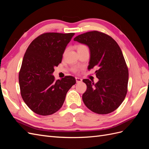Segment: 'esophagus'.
Masks as SVG:
<instances>
[{"label":"esophagus","mask_w":149,"mask_h":149,"mask_svg":"<svg viewBox=\"0 0 149 149\" xmlns=\"http://www.w3.org/2000/svg\"><path fill=\"white\" fill-rule=\"evenodd\" d=\"M76 83H79L82 82V79H81L79 78H76Z\"/></svg>","instance_id":"34e87169"}]
</instances>
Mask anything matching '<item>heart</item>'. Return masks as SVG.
<instances>
[{
    "mask_svg": "<svg viewBox=\"0 0 149 149\" xmlns=\"http://www.w3.org/2000/svg\"><path fill=\"white\" fill-rule=\"evenodd\" d=\"M86 48H87V47L86 46V45H83V44L78 45L77 46V47H76V48H77V50H78V51L79 50V49H81ZM74 72H76V71H77V70L74 69Z\"/></svg>",
    "mask_w": 149,
    "mask_h": 149,
    "instance_id": "1",
    "label": "heart"
}]
</instances>
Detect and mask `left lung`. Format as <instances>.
<instances>
[{
	"label": "left lung",
	"mask_w": 149,
	"mask_h": 149,
	"mask_svg": "<svg viewBox=\"0 0 149 149\" xmlns=\"http://www.w3.org/2000/svg\"><path fill=\"white\" fill-rule=\"evenodd\" d=\"M74 40L90 49L88 70L97 69L96 83L83 80L87 86L82 96L84 104L96 114L111 113L119 107L127 93L129 70L123 52L113 38L101 31H88Z\"/></svg>",
	"instance_id": "obj_1"
}]
</instances>
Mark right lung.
<instances>
[{
	"instance_id": "add662e5",
	"label": "right lung",
	"mask_w": 149,
	"mask_h": 149,
	"mask_svg": "<svg viewBox=\"0 0 149 149\" xmlns=\"http://www.w3.org/2000/svg\"><path fill=\"white\" fill-rule=\"evenodd\" d=\"M74 33H45L26 49L19 74L21 96L35 113L48 116L62 107L76 79L66 76L55 80L54 68L61 63L63 54Z\"/></svg>"
}]
</instances>
